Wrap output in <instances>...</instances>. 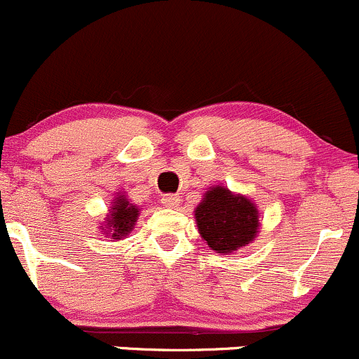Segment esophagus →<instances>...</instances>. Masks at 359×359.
<instances>
[{
  "label": "esophagus",
  "mask_w": 359,
  "mask_h": 359,
  "mask_svg": "<svg viewBox=\"0 0 359 359\" xmlns=\"http://www.w3.org/2000/svg\"><path fill=\"white\" fill-rule=\"evenodd\" d=\"M161 201H163L164 207L176 208L180 205L181 196L180 195H175V193H166V195H163V198H161Z\"/></svg>",
  "instance_id": "esophagus-1"
}]
</instances>
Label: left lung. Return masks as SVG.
Segmentation results:
<instances>
[{
	"label": "left lung",
	"mask_w": 359,
	"mask_h": 359,
	"mask_svg": "<svg viewBox=\"0 0 359 359\" xmlns=\"http://www.w3.org/2000/svg\"><path fill=\"white\" fill-rule=\"evenodd\" d=\"M195 219L208 248L227 255L251 243L259 227L255 205L245 196H233L222 187L205 193Z\"/></svg>",
	"instance_id": "1"
}]
</instances>
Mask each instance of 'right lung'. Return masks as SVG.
<instances>
[{
    "mask_svg": "<svg viewBox=\"0 0 359 359\" xmlns=\"http://www.w3.org/2000/svg\"><path fill=\"white\" fill-rule=\"evenodd\" d=\"M110 220H108L107 229H110V233L114 239H122L134 227L137 215H139V208L135 205H132L126 196L120 195L118 198L114 201V207H111Z\"/></svg>",
    "mask_w": 359,
    "mask_h": 359,
    "instance_id": "1",
    "label": "right lung"
}]
</instances>
